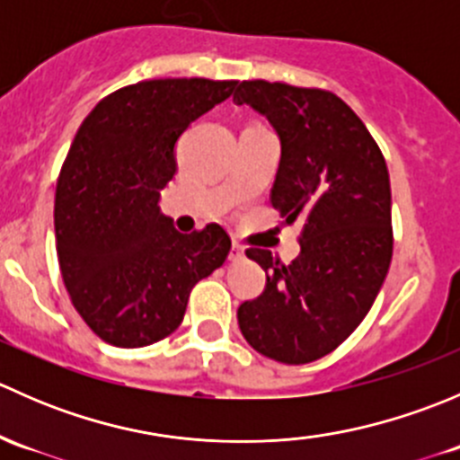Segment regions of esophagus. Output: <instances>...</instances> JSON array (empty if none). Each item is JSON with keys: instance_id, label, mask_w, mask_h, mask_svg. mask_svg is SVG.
Masks as SVG:
<instances>
[{"instance_id": "1", "label": "esophagus", "mask_w": 460, "mask_h": 460, "mask_svg": "<svg viewBox=\"0 0 460 460\" xmlns=\"http://www.w3.org/2000/svg\"><path fill=\"white\" fill-rule=\"evenodd\" d=\"M229 258H231V260H240V258H244V249L240 247L238 243H234V247H231Z\"/></svg>"}]
</instances>
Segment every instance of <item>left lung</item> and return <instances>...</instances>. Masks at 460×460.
I'll use <instances>...</instances> for the list:
<instances>
[{"label": "left lung", "instance_id": "8db88e82", "mask_svg": "<svg viewBox=\"0 0 460 460\" xmlns=\"http://www.w3.org/2000/svg\"><path fill=\"white\" fill-rule=\"evenodd\" d=\"M234 102L264 115L280 137L271 204L287 225L305 220L291 264L247 249L267 285L240 305V332L267 358L312 363L351 336L387 278V164L367 127L333 93L252 80L240 82Z\"/></svg>", "mask_w": 460, "mask_h": 460}]
</instances>
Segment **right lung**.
I'll return each mask as SVG.
<instances>
[{
  "label": "right lung",
  "mask_w": 460,
  "mask_h": 460,
  "mask_svg": "<svg viewBox=\"0 0 460 460\" xmlns=\"http://www.w3.org/2000/svg\"><path fill=\"white\" fill-rule=\"evenodd\" d=\"M238 82L146 80L97 102L55 191V238L73 307L102 341L144 347L182 323L198 280L225 264L220 225L180 234L160 211L175 144Z\"/></svg>",
  "instance_id": "1"
}]
</instances>
